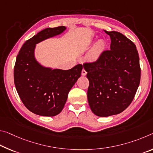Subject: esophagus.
<instances>
[{
    "label": "esophagus",
    "instance_id": "1",
    "mask_svg": "<svg viewBox=\"0 0 153 153\" xmlns=\"http://www.w3.org/2000/svg\"><path fill=\"white\" fill-rule=\"evenodd\" d=\"M86 74H87V72H86V70L84 69H82V76H86Z\"/></svg>",
    "mask_w": 153,
    "mask_h": 153
}]
</instances>
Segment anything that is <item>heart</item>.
<instances>
[{
    "label": "heart",
    "mask_w": 153,
    "mask_h": 153,
    "mask_svg": "<svg viewBox=\"0 0 153 153\" xmlns=\"http://www.w3.org/2000/svg\"><path fill=\"white\" fill-rule=\"evenodd\" d=\"M105 44L103 41H99L90 52L89 59L92 60H96L103 52V50L105 49Z\"/></svg>",
    "instance_id": "1"
}]
</instances>
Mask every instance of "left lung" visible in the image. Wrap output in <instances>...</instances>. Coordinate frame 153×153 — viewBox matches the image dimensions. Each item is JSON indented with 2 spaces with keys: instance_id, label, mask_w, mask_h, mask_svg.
<instances>
[{
  "instance_id": "left-lung-1",
  "label": "left lung",
  "mask_w": 153,
  "mask_h": 153,
  "mask_svg": "<svg viewBox=\"0 0 153 153\" xmlns=\"http://www.w3.org/2000/svg\"><path fill=\"white\" fill-rule=\"evenodd\" d=\"M110 35V50H104L93 62L83 64L89 80L87 92L91 110L98 116L118 114L134 98L141 76L140 59L132 41L117 31Z\"/></svg>"
}]
</instances>
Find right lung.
Listing matches in <instances>:
<instances>
[{"mask_svg": "<svg viewBox=\"0 0 153 153\" xmlns=\"http://www.w3.org/2000/svg\"><path fill=\"white\" fill-rule=\"evenodd\" d=\"M65 26L47 28L24 43L14 66V83L24 105L36 114L54 116L60 112L68 93L81 76L82 64L69 70L43 67L34 57L35 44L65 30Z\"/></svg>", "mask_w": 153, "mask_h": 153, "instance_id": "obj_1", "label": "right lung"}]
</instances>
